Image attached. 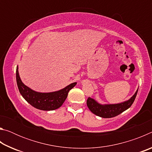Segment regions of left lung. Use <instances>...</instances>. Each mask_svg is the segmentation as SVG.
I'll list each match as a JSON object with an SVG mask.
<instances>
[{
  "label": "left lung",
  "mask_w": 152,
  "mask_h": 152,
  "mask_svg": "<svg viewBox=\"0 0 152 152\" xmlns=\"http://www.w3.org/2000/svg\"><path fill=\"white\" fill-rule=\"evenodd\" d=\"M137 92L138 88L129 99L120 103L102 104L89 97L87 99L86 104L90 110L97 116L102 118H112L119 115L132 106L137 96Z\"/></svg>",
  "instance_id": "left-lung-1"
}]
</instances>
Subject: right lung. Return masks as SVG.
Wrapping results in <instances>:
<instances>
[{"label":"right lung","instance_id":"right-lung-1","mask_svg":"<svg viewBox=\"0 0 152 152\" xmlns=\"http://www.w3.org/2000/svg\"><path fill=\"white\" fill-rule=\"evenodd\" d=\"M18 66L16 70V80L18 88L25 101L36 109L42 110H53L60 108L66 101L69 91L77 84L73 82L60 91L51 92H39L31 89L20 80Z\"/></svg>","mask_w":152,"mask_h":152}]
</instances>
